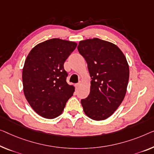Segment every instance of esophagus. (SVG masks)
Masks as SVG:
<instances>
[{
  "label": "esophagus",
  "mask_w": 154,
  "mask_h": 154,
  "mask_svg": "<svg viewBox=\"0 0 154 154\" xmlns=\"http://www.w3.org/2000/svg\"><path fill=\"white\" fill-rule=\"evenodd\" d=\"M80 85H81V82H79V83H77V84H76V85H75V86H76V88H79V87L80 86Z\"/></svg>",
  "instance_id": "obj_1"
}]
</instances>
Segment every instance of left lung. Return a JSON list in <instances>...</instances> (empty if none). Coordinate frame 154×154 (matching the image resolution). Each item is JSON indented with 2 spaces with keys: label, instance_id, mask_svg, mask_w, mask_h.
Instances as JSON below:
<instances>
[{
  "label": "left lung",
  "instance_id": "obj_1",
  "mask_svg": "<svg viewBox=\"0 0 154 154\" xmlns=\"http://www.w3.org/2000/svg\"><path fill=\"white\" fill-rule=\"evenodd\" d=\"M77 49L88 64L92 79L90 94L81 100L84 113L92 120H106L120 106L127 93V59L116 45L98 38L79 41Z\"/></svg>",
  "mask_w": 154,
  "mask_h": 154
}]
</instances>
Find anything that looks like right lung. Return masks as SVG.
Masks as SVG:
<instances>
[{"instance_id":"obj_1","label":"right lung","mask_w":154,"mask_h":154,"mask_svg":"<svg viewBox=\"0 0 154 154\" xmlns=\"http://www.w3.org/2000/svg\"><path fill=\"white\" fill-rule=\"evenodd\" d=\"M73 41L51 38L34 46L22 72L24 95L40 116L53 119L62 113L75 87L66 82L63 63L77 47Z\"/></svg>"}]
</instances>
